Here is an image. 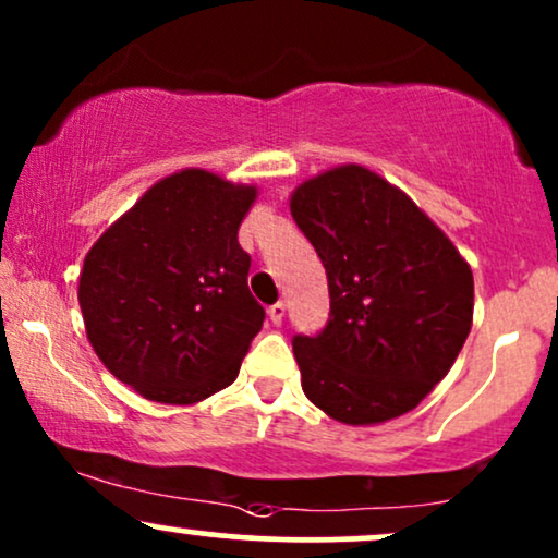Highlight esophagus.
<instances>
[{
    "label": "esophagus",
    "instance_id": "esophagus-1",
    "mask_svg": "<svg viewBox=\"0 0 558 558\" xmlns=\"http://www.w3.org/2000/svg\"><path fill=\"white\" fill-rule=\"evenodd\" d=\"M267 315H270V319H272L275 325L283 323V317H286V304H283V301H278V304H272L270 310H267Z\"/></svg>",
    "mask_w": 558,
    "mask_h": 558
}]
</instances>
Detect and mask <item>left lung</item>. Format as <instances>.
Here are the masks:
<instances>
[{
    "label": "left lung",
    "mask_w": 558,
    "mask_h": 558,
    "mask_svg": "<svg viewBox=\"0 0 558 558\" xmlns=\"http://www.w3.org/2000/svg\"><path fill=\"white\" fill-rule=\"evenodd\" d=\"M291 215L328 275L330 319L293 338L306 399L343 425L412 412L470 336L475 280L451 239L364 165L306 178Z\"/></svg>",
    "instance_id": "8db88e82"
}]
</instances>
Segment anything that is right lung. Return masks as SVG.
Listing matches in <instances>:
<instances>
[{
	"mask_svg": "<svg viewBox=\"0 0 558 558\" xmlns=\"http://www.w3.org/2000/svg\"><path fill=\"white\" fill-rule=\"evenodd\" d=\"M254 198L257 185L178 170L88 248L78 278L88 343L144 399L191 407L239 377L265 323L239 243Z\"/></svg>",
	"mask_w": 558,
	"mask_h": 558,
	"instance_id": "obj_1",
	"label": "right lung"
}]
</instances>
